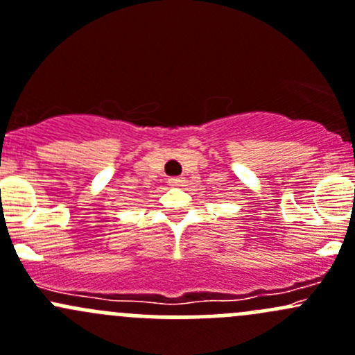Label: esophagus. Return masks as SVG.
<instances>
[{
  "mask_svg": "<svg viewBox=\"0 0 355 355\" xmlns=\"http://www.w3.org/2000/svg\"><path fill=\"white\" fill-rule=\"evenodd\" d=\"M184 184V178H171L169 179V186H173V188H179V186Z\"/></svg>",
  "mask_w": 355,
  "mask_h": 355,
  "instance_id": "1",
  "label": "esophagus"
}]
</instances>
